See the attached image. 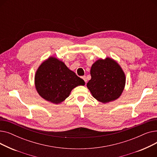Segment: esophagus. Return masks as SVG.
<instances>
[{"mask_svg":"<svg viewBox=\"0 0 157 157\" xmlns=\"http://www.w3.org/2000/svg\"><path fill=\"white\" fill-rule=\"evenodd\" d=\"M82 79H83V80L85 81V83H86V82H87V79H86V76H83V77H82Z\"/></svg>","mask_w":157,"mask_h":157,"instance_id":"34e87169","label":"esophagus"}]
</instances>
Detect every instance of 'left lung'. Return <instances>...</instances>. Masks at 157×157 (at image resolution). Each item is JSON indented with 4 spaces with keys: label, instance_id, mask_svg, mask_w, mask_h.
I'll use <instances>...</instances> for the list:
<instances>
[{
    "label": "left lung",
    "instance_id": "1",
    "mask_svg": "<svg viewBox=\"0 0 157 157\" xmlns=\"http://www.w3.org/2000/svg\"><path fill=\"white\" fill-rule=\"evenodd\" d=\"M86 85L93 97L104 104L117 99L125 85V75L120 65L111 58L97 60L90 70Z\"/></svg>",
    "mask_w": 157,
    "mask_h": 157
}]
</instances>
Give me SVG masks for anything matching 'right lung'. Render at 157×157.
Returning <instances> with one entry per match:
<instances>
[{"mask_svg":"<svg viewBox=\"0 0 157 157\" xmlns=\"http://www.w3.org/2000/svg\"><path fill=\"white\" fill-rule=\"evenodd\" d=\"M85 84L83 79L53 56L40 64L35 75V86L39 95L56 104L67 98L73 88Z\"/></svg>","mask_w":157,"mask_h":157,"instance_id":"right-lung-1","label":"right lung"}]
</instances>
